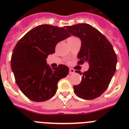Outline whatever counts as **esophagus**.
<instances>
[{
  "label": "esophagus",
  "instance_id": "34e87169",
  "mask_svg": "<svg viewBox=\"0 0 129 129\" xmlns=\"http://www.w3.org/2000/svg\"><path fill=\"white\" fill-rule=\"evenodd\" d=\"M74 72L75 70L74 69H72V68H70V70H69V74H74Z\"/></svg>",
  "mask_w": 129,
  "mask_h": 129
}]
</instances>
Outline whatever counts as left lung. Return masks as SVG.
<instances>
[{
    "mask_svg": "<svg viewBox=\"0 0 129 129\" xmlns=\"http://www.w3.org/2000/svg\"><path fill=\"white\" fill-rule=\"evenodd\" d=\"M66 28L81 41L77 63L89 64L88 70L83 74L75 71L83 77L81 82L74 86V92L83 100L97 98L107 90L116 72L117 56L113 47L105 35L90 24H77Z\"/></svg>",
    "mask_w": 129,
    "mask_h": 129,
    "instance_id": "8db88e82",
    "label": "left lung"
}]
</instances>
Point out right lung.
<instances>
[{
	"instance_id": "obj_1",
	"label": "right lung",
	"mask_w": 129,
	"mask_h": 129,
	"mask_svg": "<svg viewBox=\"0 0 129 129\" xmlns=\"http://www.w3.org/2000/svg\"><path fill=\"white\" fill-rule=\"evenodd\" d=\"M70 36L64 28L49 24L36 26L19 40L13 49L11 67L21 92L36 102L50 100L55 94L57 83L67 77L69 68L60 64L50 68L46 62L59 42Z\"/></svg>"
}]
</instances>
